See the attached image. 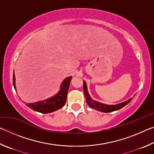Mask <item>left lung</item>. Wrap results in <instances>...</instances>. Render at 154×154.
Segmentation results:
<instances>
[{
	"label": "left lung",
	"mask_w": 154,
	"mask_h": 154,
	"mask_svg": "<svg viewBox=\"0 0 154 154\" xmlns=\"http://www.w3.org/2000/svg\"><path fill=\"white\" fill-rule=\"evenodd\" d=\"M83 92H84V94L85 96V99H86L87 103L88 104L91 108L95 109L101 112H104V113H109V112H112L114 111L119 110V109L124 107V106H126L127 104H128L130 101L132 100V98H130L129 100L125 101L124 103H119L118 105H105V104L98 103L97 101H95L92 100L89 95V94L87 90V85L85 82H83Z\"/></svg>",
	"instance_id": "8db88e82"
}]
</instances>
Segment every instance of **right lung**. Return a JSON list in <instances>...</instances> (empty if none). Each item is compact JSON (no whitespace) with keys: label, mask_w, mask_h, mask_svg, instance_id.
Segmentation results:
<instances>
[{"label":"right lung","mask_w":154,"mask_h":154,"mask_svg":"<svg viewBox=\"0 0 154 154\" xmlns=\"http://www.w3.org/2000/svg\"><path fill=\"white\" fill-rule=\"evenodd\" d=\"M72 79V77H69L65 79L60 85V90L53 97L45 100L40 101L33 103H26V106L32 109V110L40 112L42 113H49L58 110L63 106L66 101L68 90H69L70 83ZM13 83L15 90H16L15 83V75L14 72L13 75Z\"/></svg>","instance_id":"1"}]
</instances>
